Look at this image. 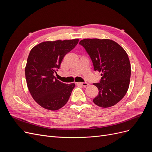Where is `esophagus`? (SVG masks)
Instances as JSON below:
<instances>
[{"label": "esophagus", "mask_w": 152, "mask_h": 152, "mask_svg": "<svg viewBox=\"0 0 152 152\" xmlns=\"http://www.w3.org/2000/svg\"><path fill=\"white\" fill-rule=\"evenodd\" d=\"M77 84H79V85H81V86H84V87H86V86H88V83H87V82H77Z\"/></svg>", "instance_id": "esophagus-1"}]
</instances>
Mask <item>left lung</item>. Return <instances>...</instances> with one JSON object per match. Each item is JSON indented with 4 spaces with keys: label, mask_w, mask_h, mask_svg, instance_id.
Here are the masks:
<instances>
[{
    "label": "left lung",
    "mask_w": 152,
    "mask_h": 152,
    "mask_svg": "<svg viewBox=\"0 0 152 152\" xmlns=\"http://www.w3.org/2000/svg\"><path fill=\"white\" fill-rule=\"evenodd\" d=\"M93 63L94 71L102 72L98 95L93 102L108 108L124 97L129 86L131 69L127 53L120 45L110 39H85L80 41Z\"/></svg>",
    "instance_id": "1"
}]
</instances>
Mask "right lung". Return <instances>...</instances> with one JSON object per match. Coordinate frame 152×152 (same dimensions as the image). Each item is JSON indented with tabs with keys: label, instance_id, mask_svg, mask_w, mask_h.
Wrapping results in <instances>:
<instances>
[{
	"label": "right lung",
	"instance_id": "obj_1",
	"mask_svg": "<svg viewBox=\"0 0 152 152\" xmlns=\"http://www.w3.org/2000/svg\"><path fill=\"white\" fill-rule=\"evenodd\" d=\"M78 42V39L46 41L31 49L25 67L26 84L32 98L42 107L54 111L68 101L75 84L63 83L54 73Z\"/></svg>",
	"mask_w": 152,
	"mask_h": 152
}]
</instances>
